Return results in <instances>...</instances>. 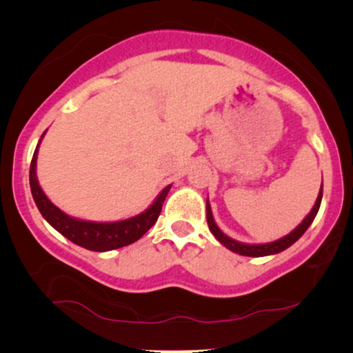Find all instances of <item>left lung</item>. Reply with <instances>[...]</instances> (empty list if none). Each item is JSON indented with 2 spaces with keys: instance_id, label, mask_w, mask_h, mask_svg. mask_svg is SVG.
I'll list each match as a JSON object with an SVG mask.
<instances>
[{
  "instance_id": "obj_1",
  "label": "left lung",
  "mask_w": 353,
  "mask_h": 353,
  "mask_svg": "<svg viewBox=\"0 0 353 353\" xmlns=\"http://www.w3.org/2000/svg\"><path fill=\"white\" fill-rule=\"evenodd\" d=\"M321 197H323V183L320 188V192H318V197L315 201V205L312 207L310 214H308L305 219L302 220V223L297 226L296 230H292L291 233L284 236L281 239L273 241V243H267V244H245V243H239V241L231 239L230 236H226L223 231H221L219 226H216L214 215H212V209L209 204V199L205 202V209H207V223H209V230L212 231V234L215 236L216 239L220 241L221 244L225 245L226 249H230L231 252H236L239 255H245V257H265V255H273L278 252H283L284 249L291 248V245L296 243V241L301 238V236L305 233L308 226L312 225V221L315 220V216L318 214V209H320L321 204Z\"/></svg>"
}]
</instances>
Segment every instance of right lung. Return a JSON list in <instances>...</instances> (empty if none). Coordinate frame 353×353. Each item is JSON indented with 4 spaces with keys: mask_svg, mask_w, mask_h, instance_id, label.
Wrapping results in <instances>:
<instances>
[{
    "mask_svg": "<svg viewBox=\"0 0 353 353\" xmlns=\"http://www.w3.org/2000/svg\"><path fill=\"white\" fill-rule=\"evenodd\" d=\"M45 133L41 134L40 141H38L37 149L32 157L30 190L33 201H35L43 219H45L56 231H59L64 238L72 241V243L77 245H80V248L94 250V252H108V250H114L134 243V241L141 238V236L156 223L159 215H161L163 201H165L172 185L163 188L161 194L154 199L152 204L149 205L146 210L134 216H130L127 220L104 221L103 223V221L74 219V216L64 214L59 207H56L50 199H48L37 178L38 148H40V143L43 137H45Z\"/></svg>",
    "mask_w": 353,
    "mask_h": 353,
    "instance_id": "add662e5",
    "label": "right lung"
}]
</instances>
